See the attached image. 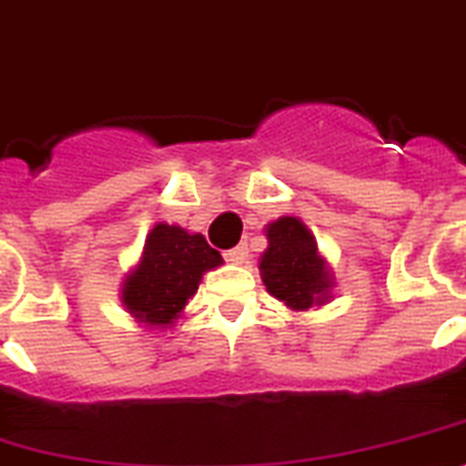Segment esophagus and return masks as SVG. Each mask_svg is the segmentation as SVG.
<instances>
[{
	"mask_svg": "<svg viewBox=\"0 0 466 466\" xmlns=\"http://www.w3.org/2000/svg\"><path fill=\"white\" fill-rule=\"evenodd\" d=\"M225 258L232 265H244L246 260H248V246H246V244L234 246V248H229V251L225 253Z\"/></svg>",
	"mask_w": 466,
	"mask_h": 466,
	"instance_id": "1",
	"label": "esophagus"
}]
</instances>
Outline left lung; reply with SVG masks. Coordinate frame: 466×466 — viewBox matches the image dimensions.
Instances as JSON below:
<instances>
[{
  "instance_id": "1",
  "label": "left lung",
  "mask_w": 466,
  "mask_h": 466,
  "mask_svg": "<svg viewBox=\"0 0 466 466\" xmlns=\"http://www.w3.org/2000/svg\"><path fill=\"white\" fill-rule=\"evenodd\" d=\"M265 237L268 248L258 269L269 296L293 312L329 303L334 272L303 220L296 215H281L265 227Z\"/></svg>"
}]
</instances>
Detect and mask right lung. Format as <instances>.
<instances>
[{"mask_svg": "<svg viewBox=\"0 0 466 466\" xmlns=\"http://www.w3.org/2000/svg\"><path fill=\"white\" fill-rule=\"evenodd\" d=\"M218 265L222 256L203 234L158 222L147 234L137 265L125 275L120 303L139 327L166 331L182 318L203 275Z\"/></svg>", "mask_w": 466, "mask_h": 466, "instance_id": "add662e5", "label": "right lung"}]
</instances>
